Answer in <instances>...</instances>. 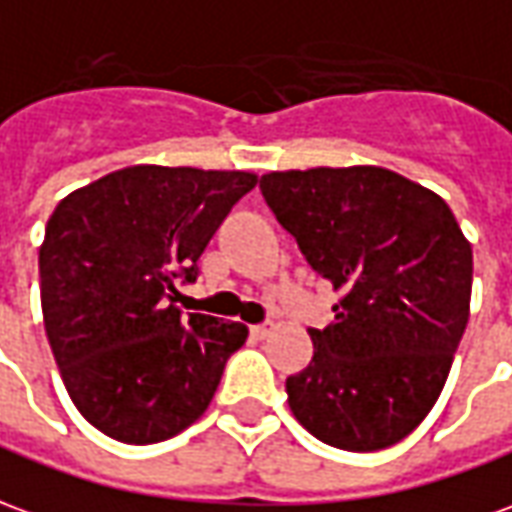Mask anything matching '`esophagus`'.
<instances>
[{
  "label": "esophagus",
  "mask_w": 512,
  "mask_h": 512,
  "mask_svg": "<svg viewBox=\"0 0 512 512\" xmlns=\"http://www.w3.org/2000/svg\"><path fill=\"white\" fill-rule=\"evenodd\" d=\"M271 330H274L271 324H255V327H252V335H255L257 341H263V338H268V335H271Z\"/></svg>",
  "instance_id": "esophagus-1"
}]
</instances>
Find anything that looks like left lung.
<instances>
[{
  "instance_id": "1",
  "label": "left lung",
  "mask_w": 512,
  "mask_h": 512,
  "mask_svg": "<svg viewBox=\"0 0 512 512\" xmlns=\"http://www.w3.org/2000/svg\"><path fill=\"white\" fill-rule=\"evenodd\" d=\"M268 207L324 280L335 321L285 382L296 421L346 452L399 443L427 418L463 338L471 244L441 196L380 166L271 171Z\"/></svg>"
}]
</instances>
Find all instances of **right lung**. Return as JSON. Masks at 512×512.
Masks as SVG:
<instances>
[{"label": "right lung", "instance_id": "right-lung-1", "mask_svg": "<svg viewBox=\"0 0 512 512\" xmlns=\"http://www.w3.org/2000/svg\"><path fill=\"white\" fill-rule=\"evenodd\" d=\"M257 185L252 171L127 166L71 191L38 252L41 310L71 402L121 443L174 438L202 416L241 321L174 307L177 277L232 205Z\"/></svg>", "mask_w": 512, "mask_h": 512}]
</instances>
